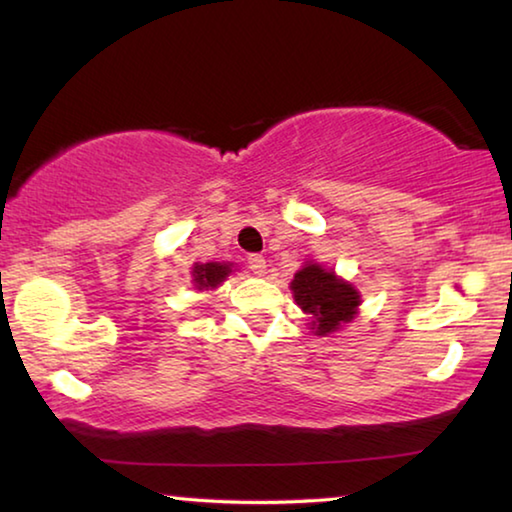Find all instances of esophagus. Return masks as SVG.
I'll return each instance as SVG.
<instances>
[{
    "mask_svg": "<svg viewBox=\"0 0 512 512\" xmlns=\"http://www.w3.org/2000/svg\"><path fill=\"white\" fill-rule=\"evenodd\" d=\"M248 268L253 271L255 275H264L266 273V259L262 255H248Z\"/></svg>",
    "mask_w": 512,
    "mask_h": 512,
    "instance_id": "34e87169",
    "label": "esophagus"
}]
</instances>
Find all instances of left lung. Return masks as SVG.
Segmentation results:
<instances>
[{"label":"left lung","mask_w":512,"mask_h":512,"mask_svg":"<svg viewBox=\"0 0 512 512\" xmlns=\"http://www.w3.org/2000/svg\"><path fill=\"white\" fill-rule=\"evenodd\" d=\"M291 291L298 307L314 316L311 329H316L318 336L336 332L343 323H350L361 302L352 284L339 280L318 264H307L298 271L291 282Z\"/></svg>","instance_id":"obj_1"}]
</instances>
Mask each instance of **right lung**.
Masks as SVG:
<instances>
[{
	"label": "right lung",
	"instance_id": "add662e5",
	"mask_svg": "<svg viewBox=\"0 0 512 512\" xmlns=\"http://www.w3.org/2000/svg\"><path fill=\"white\" fill-rule=\"evenodd\" d=\"M230 264H221V262H210V264H196L194 266V282L196 289H214L228 277Z\"/></svg>",
	"mask_w": 512,
	"mask_h": 512
}]
</instances>
